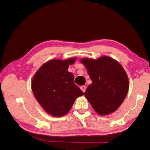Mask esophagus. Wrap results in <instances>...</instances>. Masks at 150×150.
<instances>
[{
  "instance_id": "esophagus-1",
  "label": "esophagus",
  "mask_w": 150,
  "mask_h": 150,
  "mask_svg": "<svg viewBox=\"0 0 150 150\" xmlns=\"http://www.w3.org/2000/svg\"><path fill=\"white\" fill-rule=\"evenodd\" d=\"M80 89H81V91H82L83 93L86 91V87L85 86H81V87H80Z\"/></svg>"
}]
</instances>
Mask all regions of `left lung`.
<instances>
[{"label":"left lung","mask_w":150,"mask_h":150,"mask_svg":"<svg viewBox=\"0 0 150 150\" xmlns=\"http://www.w3.org/2000/svg\"><path fill=\"white\" fill-rule=\"evenodd\" d=\"M92 83L85 96L92 107L101 115L116 110L123 103L129 90V80L125 70L114 59L102 57L97 60L83 59Z\"/></svg>","instance_id":"1"}]
</instances>
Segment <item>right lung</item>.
I'll return each mask as SVG.
<instances>
[{"mask_svg":"<svg viewBox=\"0 0 150 150\" xmlns=\"http://www.w3.org/2000/svg\"><path fill=\"white\" fill-rule=\"evenodd\" d=\"M76 58L53 59L44 64L34 76L32 90L36 99L50 115L61 117L69 112L76 98L83 95L68 72Z\"/></svg>","mask_w":150,"mask_h":150,"instance_id":"1","label":"right lung"}]
</instances>
